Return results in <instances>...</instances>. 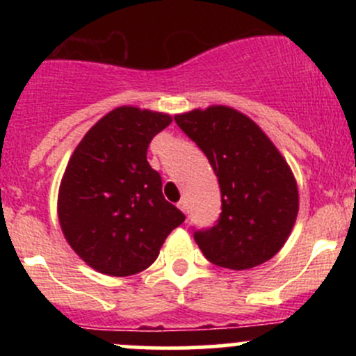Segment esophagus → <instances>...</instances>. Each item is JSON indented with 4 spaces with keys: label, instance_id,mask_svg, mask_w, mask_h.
<instances>
[{
    "label": "esophagus",
    "instance_id": "34e87169",
    "mask_svg": "<svg viewBox=\"0 0 356 356\" xmlns=\"http://www.w3.org/2000/svg\"><path fill=\"white\" fill-rule=\"evenodd\" d=\"M177 207L181 208L182 213H188V201H186V200H181V201H179V203H177Z\"/></svg>",
    "mask_w": 356,
    "mask_h": 356
}]
</instances>
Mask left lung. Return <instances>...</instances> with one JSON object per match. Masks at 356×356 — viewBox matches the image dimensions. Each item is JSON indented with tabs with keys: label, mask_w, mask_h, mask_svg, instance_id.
Masks as SVG:
<instances>
[{
	"label": "left lung",
	"mask_w": 356,
	"mask_h": 356,
	"mask_svg": "<svg viewBox=\"0 0 356 356\" xmlns=\"http://www.w3.org/2000/svg\"><path fill=\"white\" fill-rule=\"evenodd\" d=\"M218 177L222 213L195 232L211 264L246 270L270 260L288 241L300 195L293 170L274 143L241 111L224 105L175 115Z\"/></svg>",
	"instance_id": "left-lung-1"
}]
</instances>
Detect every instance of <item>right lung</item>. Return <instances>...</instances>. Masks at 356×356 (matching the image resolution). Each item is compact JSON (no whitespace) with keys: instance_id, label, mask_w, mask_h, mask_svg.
I'll return each instance as SVG.
<instances>
[{"instance_id":"1","label":"right lung","mask_w":356,"mask_h":356,"mask_svg":"<svg viewBox=\"0 0 356 356\" xmlns=\"http://www.w3.org/2000/svg\"><path fill=\"white\" fill-rule=\"evenodd\" d=\"M168 113L118 106L82 138L60 182L58 220L72 250L91 268L134 275L156 260L184 213L161 193L146 152Z\"/></svg>"}]
</instances>
